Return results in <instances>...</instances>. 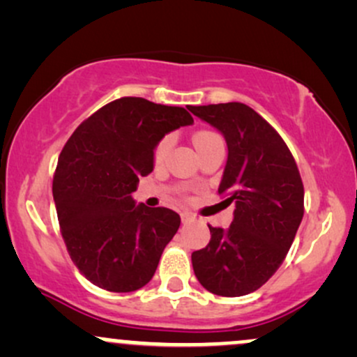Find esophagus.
<instances>
[{
  "label": "esophagus",
  "instance_id": "34e87169",
  "mask_svg": "<svg viewBox=\"0 0 357 357\" xmlns=\"http://www.w3.org/2000/svg\"><path fill=\"white\" fill-rule=\"evenodd\" d=\"M195 220V216L191 215V213H188V211H184V213H181V221L184 225L186 223H191V221Z\"/></svg>",
  "mask_w": 357,
  "mask_h": 357
}]
</instances>
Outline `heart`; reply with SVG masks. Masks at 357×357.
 <instances>
[{"label":"heart","instance_id":"1","mask_svg":"<svg viewBox=\"0 0 357 357\" xmlns=\"http://www.w3.org/2000/svg\"><path fill=\"white\" fill-rule=\"evenodd\" d=\"M216 142H221V139L216 136L215 132H210V130H198V132L192 134V144H195L198 154H202L203 151H206L208 147L216 144ZM171 149V137H162L161 141L158 142L154 147V165L161 166L165 162L167 153Z\"/></svg>","mask_w":357,"mask_h":357}]
</instances>
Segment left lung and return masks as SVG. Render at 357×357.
<instances>
[{
    "mask_svg": "<svg viewBox=\"0 0 357 357\" xmlns=\"http://www.w3.org/2000/svg\"><path fill=\"white\" fill-rule=\"evenodd\" d=\"M190 110L227 141L218 192L235 203L228 230L208 225L211 240L192 252V270L215 296H247L277 272L296 238L304 216V184L284 139L252 107L228 102Z\"/></svg>",
    "mask_w": 357,
    "mask_h": 357,
    "instance_id": "1",
    "label": "left lung"
}]
</instances>
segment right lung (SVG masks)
I'll return each instance as SVG.
<instances>
[{"label": "right lung", "mask_w": 357, "mask_h": 357, "mask_svg": "<svg viewBox=\"0 0 357 357\" xmlns=\"http://www.w3.org/2000/svg\"><path fill=\"white\" fill-rule=\"evenodd\" d=\"M191 124L183 107L122 97L82 122L63 146L53 199L68 255L93 285L134 292L153 278L181 218L130 195L153 171L155 144Z\"/></svg>", "instance_id": "add662e5"}]
</instances>
